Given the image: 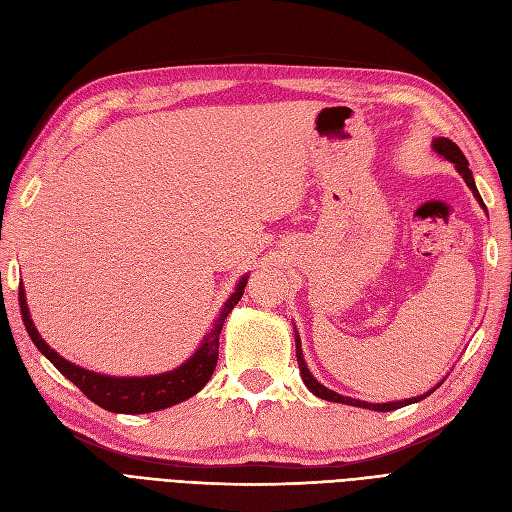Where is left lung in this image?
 <instances>
[{"label": "left lung", "instance_id": "obj_1", "mask_svg": "<svg viewBox=\"0 0 512 512\" xmlns=\"http://www.w3.org/2000/svg\"><path fill=\"white\" fill-rule=\"evenodd\" d=\"M431 149H433V153H438L440 158H444V160H448L451 164H455V170L463 177V181H466L468 188L472 190L474 198L478 200V205L487 211V207H485V203H483V198H480V194H478V190H476V183H474V177H472V170H470V166H468V160H466V156H463V153H461V149H459L453 141H448V138H444V136L433 138V141H431ZM294 344H297V363H299L301 378H303L307 389L312 391L316 397H320V399H324V401H335V404H346V406H354V408H367V410H376V412H391V410H397V408H404V406L416 404V401H421V399L429 397V395H431L433 391H436L438 386L442 384V382H438V384L433 386V389H429L427 393L410 397V399L389 401V404H367V401L354 399V397H346V395H339V393L327 389V386L320 384V382L312 376V371H309V367H307V363H305V359H303L301 337H299V333H297V327H294Z\"/></svg>", "mask_w": 512, "mask_h": 512}]
</instances>
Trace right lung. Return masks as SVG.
I'll return each mask as SVG.
<instances>
[{
  "instance_id": "obj_1",
  "label": "right lung",
  "mask_w": 512,
  "mask_h": 512,
  "mask_svg": "<svg viewBox=\"0 0 512 512\" xmlns=\"http://www.w3.org/2000/svg\"><path fill=\"white\" fill-rule=\"evenodd\" d=\"M247 277H250V273L241 275V280L235 286V292L226 299L218 318L213 320L211 329L207 331L203 342H200V346L196 348V352L190 356V359L181 363L179 367L156 376H106V374H98V371H91L81 365L70 363L68 359L59 356L49 344H46L42 335L38 333L32 314H29L23 282L19 286V303H21L25 329L29 337H32L36 348L72 384L79 386V389L94 401V404L117 414H147V412H158L175 404H181V401L196 395L209 382L215 365H218L220 333L224 327V320L232 312V307L241 301Z\"/></svg>"
}]
</instances>
